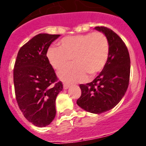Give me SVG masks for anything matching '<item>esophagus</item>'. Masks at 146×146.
<instances>
[{
	"mask_svg": "<svg viewBox=\"0 0 146 146\" xmlns=\"http://www.w3.org/2000/svg\"><path fill=\"white\" fill-rule=\"evenodd\" d=\"M69 85L66 84V83H64V89H67L69 88Z\"/></svg>",
	"mask_w": 146,
	"mask_h": 146,
	"instance_id": "obj_1",
	"label": "esophagus"
}]
</instances>
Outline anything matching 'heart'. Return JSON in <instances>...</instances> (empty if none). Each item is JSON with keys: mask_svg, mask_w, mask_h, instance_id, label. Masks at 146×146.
I'll list each match as a JSON object with an SVG mask.
<instances>
[{"mask_svg": "<svg viewBox=\"0 0 146 146\" xmlns=\"http://www.w3.org/2000/svg\"><path fill=\"white\" fill-rule=\"evenodd\" d=\"M60 47H50L47 57L54 69L61 70L72 58L74 64L59 73L62 80L77 82L101 72L109 56L110 46L106 36L101 32L68 36L59 42Z\"/></svg>", "mask_w": 146, "mask_h": 146, "instance_id": "b5f03b06", "label": "heart"}]
</instances>
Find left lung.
Returning a JSON list of instances; mask_svg holds the SVG:
<instances>
[{"instance_id":"1","label":"left lung","mask_w":146,"mask_h":146,"mask_svg":"<svg viewBox=\"0 0 146 146\" xmlns=\"http://www.w3.org/2000/svg\"><path fill=\"white\" fill-rule=\"evenodd\" d=\"M95 29L106 36L109 56L102 71L92 82L80 85L82 94L77 104L89 113L99 114L114 108L124 96L129 82L130 58L118 34L106 27Z\"/></svg>"}]
</instances>
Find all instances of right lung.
Wrapping results in <instances>:
<instances>
[{
	"instance_id": "add662e5",
	"label": "right lung",
	"mask_w": 146,
	"mask_h": 146,
	"mask_svg": "<svg viewBox=\"0 0 146 146\" xmlns=\"http://www.w3.org/2000/svg\"><path fill=\"white\" fill-rule=\"evenodd\" d=\"M59 36H35L20 49L14 67L18 106L25 118L38 127H44L53 121L55 99L63 89L47 57L50 45Z\"/></svg>"
}]
</instances>
